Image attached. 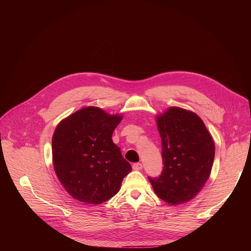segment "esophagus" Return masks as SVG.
<instances>
[{"label":"esophagus","mask_w":251,"mask_h":251,"mask_svg":"<svg viewBox=\"0 0 251 251\" xmlns=\"http://www.w3.org/2000/svg\"><path fill=\"white\" fill-rule=\"evenodd\" d=\"M132 168H133V170H135V171H139V170H141V169L143 168V166H142L141 163H134L133 166H132Z\"/></svg>","instance_id":"34e87169"}]
</instances>
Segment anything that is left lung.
I'll return each instance as SVG.
<instances>
[{
    "mask_svg": "<svg viewBox=\"0 0 251 251\" xmlns=\"http://www.w3.org/2000/svg\"><path fill=\"white\" fill-rule=\"evenodd\" d=\"M162 140L163 172L148 176L155 194L171 205L193 200L210 175L214 143L202 120L194 112L171 107L157 117Z\"/></svg>",
    "mask_w": 251,
    "mask_h": 251,
    "instance_id": "obj_1",
    "label": "left lung"
}]
</instances>
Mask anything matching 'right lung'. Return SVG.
<instances>
[{"label": "right lung", "mask_w": 251, "mask_h": 251, "mask_svg": "<svg viewBox=\"0 0 251 251\" xmlns=\"http://www.w3.org/2000/svg\"><path fill=\"white\" fill-rule=\"evenodd\" d=\"M88 106L61 120L52 136V163L59 182L75 200L99 204L120 190L131 165L123 158L112 134L121 122Z\"/></svg>", "instance_id": "obj_1"}]
</instances>
